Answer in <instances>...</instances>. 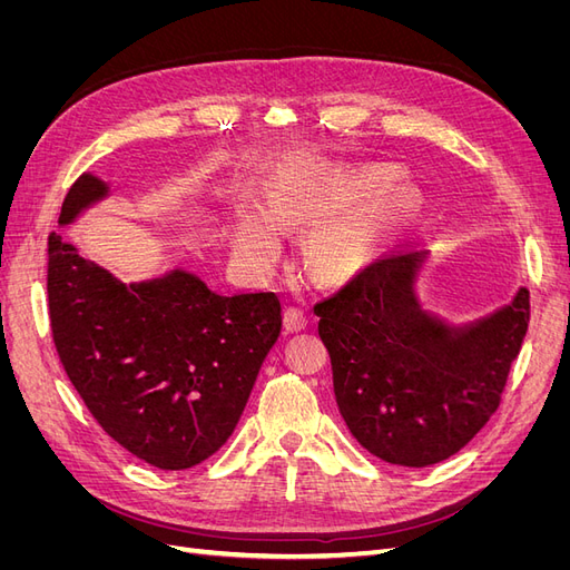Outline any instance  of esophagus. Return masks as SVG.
<instances>
[{
	"instance_id": "1",
	"label": "esophagus",
	"mask_w": 570,
	"mask_h": 570,
	"mask_svg": "<svg viewBox=\"0 0 570 570\" xmlns=\"http://www.w3.org/2000/svg\"><path fill=\"white\" fill-rule=\"evenodd\" d=\"M283 323H285V331L299 333V331H304V327H306L308 318H306V314L302 312L299 306H287L285 308V316H283Z\"/></svg>"
}]
</instances>
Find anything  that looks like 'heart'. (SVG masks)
<instances>
[{"mask_svg":"<svg viewBox=\"0 0 570 570\" xmlns=\"http://www.w3.org/2000/svg\"><path fill=\"white\" fill-rule=\"evenodd\" d=\"M390 180V170L368 166L333 174L306 161L283 164L268 180L266 212H237V249L256 264H271L281 252V228H318L308 239V266L321 281H342L368 262L400 214V197L383 189L358 212L342 216L356 202Z\"/></svg>","mask_w":570,"mask_h":570,"instance_id":"heart-1","label":"heart"}]
</instances>
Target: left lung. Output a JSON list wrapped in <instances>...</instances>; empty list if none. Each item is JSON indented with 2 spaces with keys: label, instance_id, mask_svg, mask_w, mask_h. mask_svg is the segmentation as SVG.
<instances>
[{
  "label": "left lung",
  "instance_id": "8db88e82",
  "mask_svg": "<svg viewBox=\"0 0 570 570\" xmlns=\"http://www.w3.org/2000/svg\"><path fill=\"white\" fill-rule=\"evenodd\" d=\"M423 256L396 245L314 304L350 433L411 469L450 459L490 421L530 323L528 287L463 331L428 316L411 287Z\"/></svg>",
  "mask_w": 570,
  "mask_h": 570
}]
</instances>
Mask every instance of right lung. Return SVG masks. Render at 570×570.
Wrapping results in <instances>:
<instances>
[{
	"instance_id": "add662e5",
	"label": "right lung",
	"mask_w": 570,
	"mask_h": 570,
	"mask_svg": "<svg viewBox=\"0 0 570 570\" xmlns=\"http://www.w3.org/2000/svg\"><path fill=\"white\" fill-rule=\"evenodd\" d=\"M105 195L82 174L59 223ZM47 297L80 400L109 438L161 471L193 469L226 444L283 325L275 292L216 295L185 271L126 285L59 233L47 239Z\"/></svg>"
}]
</instances>
